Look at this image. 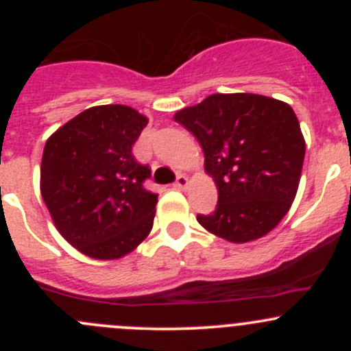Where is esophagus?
Here are the masks:
<instances>
[{"label":"esophagus","instance_id":"obj_1","mask_svg":"<svg viewBox=\"0 0 351 351\" xmlns=\"http://www.w3.org/2000/svg\"><path fill=\"white\" fill-rule=\"evenodd\" d=\"M189 185H190V182H189V178H186L185 175H180L178 178H176V182H175V186H176V189H180V190L189 189Z\"/></svg>","mask_w":351,"mask_h":351}]
</instances>
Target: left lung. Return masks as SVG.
Listing matches in <instances>:
<instances>
[{"label":"left lung","instance_id":"8db88e82","mask_svg":"<svg viewBox=\"0 0 351 351\" xmlns=\"http://www.w3.org/2000/svg\"><path fill=\"white\" fill-rule=\"evenodd\" d=\"M173 119L190 130L217 186V207L197 215L229 243L263 238L289 212L302 173L306 141L292 107L254 93H215Z\"/></svg>","mask_w":351,"mask_h":351}]
</instances>
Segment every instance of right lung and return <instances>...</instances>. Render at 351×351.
<instances>
[{"instance_id": "add662e5", "label": "right lung", "mask_w": 351, "mask_h": 351, "mask_svg": "<svg viewBox=\"0 0 351 351\" xmlns=\"http://www.w3.org/2000/svg\"><path fill=\"white\" fill-rule=\"evenodd\" d=\"M147 122L127 105H98L45 143L42 198L56 229L86 256L119 260L153 229L158 195L143 185L151 169L132 154Z\"/></svg>"}]
</instances>
